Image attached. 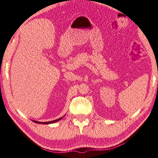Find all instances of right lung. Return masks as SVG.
I'll list each match as a JSON object with an SVG mask.
<instances>
[{
    "instance_id": "obj_1",
    "label": "right lung",
    "mask_w": 158,
    "mask_h": 158,
    "mask_svg": "<svg viewBox=\"0 0 158 158\" xmlns=\"http://www.w3.org/2000/svg\"><path fill=\"white\" fill-rule=\"evenodd\" d=\"M63 117H61V118H59L56 120H53V121H50V122H37V121H34V120H32L34 122L37 123V124H52V123H54V122H56L57 121H59L60 119H61Z\"/></svg>"
}]
</instances>
